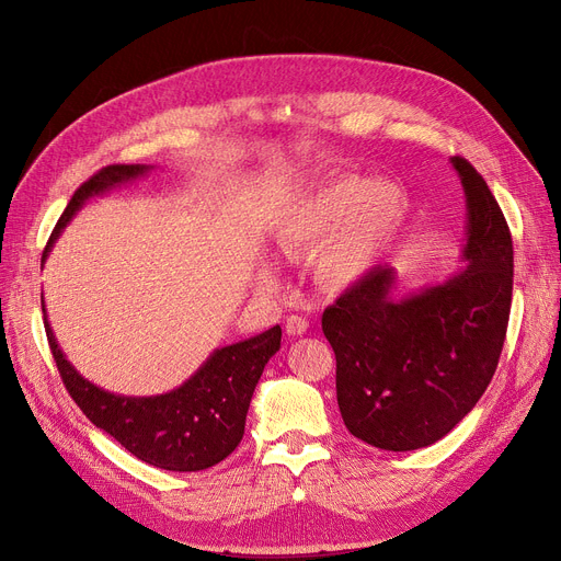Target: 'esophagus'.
I'll return each mask as SVG.
<instances>
[{
  "mask_svg": "<svg viewBox=\"0 0 561 561\" xmlns=\"http://www.w3.org/2000/svg\"><path fill=\"white\" fill-rule=\"evenodd\" d=\"M286 334L288 336H302L307 330H309V322H307V318H302V316H288L286 318Z\"/></svg>",
  "mask_w": 561,
  "mask_h": 561,
  "instance_id": "obj_1",
  "label": "esophagus"
}]
</instances>
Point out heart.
<instances>
[{"label":"heart","instance_id":"b5f03b06","mask_svg":"<svg viewBox=\"0 0 561 561\" xmlns=\"http://www.w3.org/2000/svg\"><path fill=\"white\" fill-rule=\"evenodd\" d=\"M407 206V193L398 184L350 176L290 209L277 227V243L288 256L318 252L316 275L345 288L375 268L402 227ZM263 275L273 279V271Z\"/></svg>","mask_w":561,"mask_h":561}]
</instances>
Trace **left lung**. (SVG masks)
Masks as SVG:
<instances>
[{
	"mask_svg": "<svg viewBox=\"0 0 561 561\" xmlns=\"http://www.w3.org/2000/svg\"><path fill=\"white\" fill-rule=\"evenodd\" d=\"M450 163L466 195L463 268L396 298L393 268L377 265L322 313L343 423L381 450L444 438L486 391L507 334L510 227L482 174L461 157Z\"/></svg>",
	"mask_w": 561,
	"mask_h": 561,
	"instance_id": "obj_1",
	"label": "left lung"
}]
</instances>
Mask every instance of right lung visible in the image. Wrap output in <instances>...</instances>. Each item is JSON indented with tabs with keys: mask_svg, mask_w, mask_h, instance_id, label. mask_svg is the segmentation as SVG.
<instances>
[{
	"mask_svg": "<svg viewBox=\"0 0 561 561\" xmlns=\"http://www.w3.org/2000/svg\"><path fill=\"white\" fill-rule=\"evenodd\" d=\"M150 170L152 165L140 163L106 165L83 182L58 218L43 252V263L88 199L134 182ZM41 302L45 313V300ZM45 332L64 385L85 419L140 461L174 473L211 468L236 450L245 432V416L261 373L282 345V328L275 325L259 336L214 350L182 387L161 396L134 398L115 396L81 377L58 347L47 313Z\"/></svg>",
	"mask_w": 561,
	"mask_h": 561,
	"instance_id": "obj_1",
	"label": "right lung"
}]
</instances>
